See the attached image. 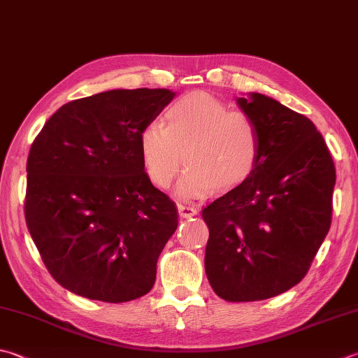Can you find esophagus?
<instances>
[{"mask_svg":"<svg viewBox=\"0 0 358 358\" xmlns=\"http://www.w3.org/2000/svg\"><path fill=\"white\" fill-rule=\"evenodd\" d=\"M178 210H179V215L182 218H190L198 213L196 208H194L193 206H187V204H179Z\"/></svg>","mask_w":358,"mask_h":358,"instance_id":"esophagus-1","label":"esophagus"}]
</instances>
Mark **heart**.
Masks as SVG:
<instances>
[{
    "mask_svg": "<svg viewBox=\"0 0 358 358\" xmlns=\"http://www.w3.org/2000/svg\"><path fill=\"white\" fill-rule=\"evenodd\" d=\"M148 178L168 188L182 160L187 164L176 193L201 198L212 190L226 192L254 171L260 154L255 121L206 92L179 98L165 112V123L151 120L138 137Z\"/></svg>",
    "mask_w": 358,
    "mask_h": 358,
    "instance_id": "heart-1",
    "label": "heart"
}]
</instances>
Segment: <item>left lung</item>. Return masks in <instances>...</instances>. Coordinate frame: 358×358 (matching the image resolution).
<instances>
[{
	"label": "left lung",
	"mask_w": 358,
	"mask_h": 358,
	"mask_svg": "<svg viewBox=\"0 0 358 358\" xmlns=\"http://www.w3.org/2000/svg\"><path fill=\"white\" fill-rule=\"evenodd\" d=\"M237 103L257 124L259 162L202 210L204 265L221 299L251 302L304 279L332 221L335 165L307 117L260 93Z\"/></svg>",
	"instance_id": "obj_1"
}]
</instances>
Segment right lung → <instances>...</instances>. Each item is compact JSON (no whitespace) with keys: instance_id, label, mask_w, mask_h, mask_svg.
I'll use <instances>...</instances> for the list:
<instances>
[{"instance_id":"1","label":"right lung","mask_w":358,"mask_h":358,"mask_svg":"<svg viewBox=\"0 0 358 358\" xmlns=\"http://www.w3.org/2000/svg\"><path fill=\"white\" fill-rule=\"evenodd\" d=\"M174 98L109 90L64 104L31 146L26 226L69 292L110 304L150 293L178 208L151 184L138 137Z\"/></svg>"}]
</instances>
